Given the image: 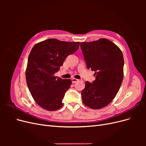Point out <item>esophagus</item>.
Here are the masks:
<instances>
[{"mask_svg": "<svg viewBox=\"0 0 146 146\" xmlns=\"http://www.w3.org/2000/svg\"><path fill=\"white\" fill-rule=\"evenodd\" d=\"M71 80H72V83H75L77 82L78 81V79H76V78H72L71 79Z\"/></svg>", "mask_w": 146, "mask_h": 146, "instance_id": "esophagus-1", "label": "esophagus"}]
</instances>
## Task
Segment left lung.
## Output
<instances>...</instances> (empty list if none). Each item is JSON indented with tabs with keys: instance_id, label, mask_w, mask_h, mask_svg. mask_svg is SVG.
<instances>
[{
	"instance_id": "8db88e82",
	"label": "left lung",
	"mask_w": 146,
	"mask_h": 146,
	"mask_svg": "<svg viewBox=\"0 0 146 146\" xmlns=\"http://www.w3.org/2000/svg\"><path fill=\"white\" fill-rule=\"evenodd\" d=\"M87 69L95 72L96 80L86 82L82 91L83 104L92 109L108 105L115 98L123 77L122 51L107 39L80 43Z\"/></svg>"
}]
</instances>
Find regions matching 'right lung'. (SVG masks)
Listing matches in <instances>:
<instances>
[{
  "label": "right lung",
  "mask_w": 146,
  "mask_h": 146,
  "mask_svg": "<svg viewBox=\"0 0 146 146\" xmlns=\"http://www.w3.org/2000/svg\"><path fill=\"white\" fill-rule=\"evenodd\" d=\"M79 42L48 39L35 44L29 56L25 77L31 94L42 108L55 111L62 107L71 80L54 76L68 55L76 52Z\"/></svg>",
  "instance_id": "add662e5"
}]
</instances>
